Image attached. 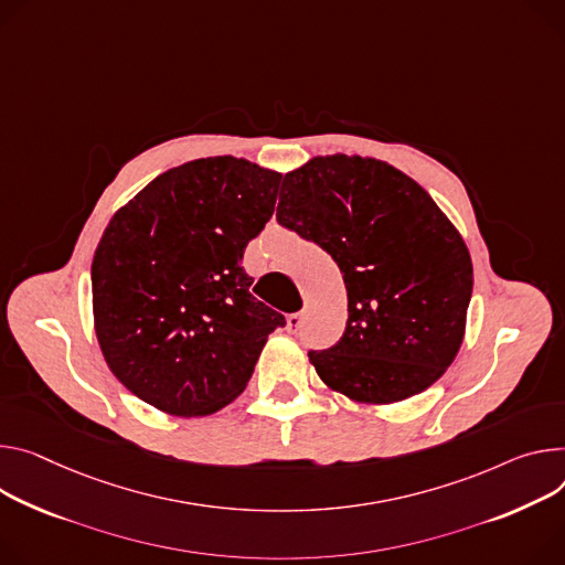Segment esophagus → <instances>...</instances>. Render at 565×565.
Instances as JSON below:
<instances>
[{"instance_id": "obj_1", "label": "esophagus", "mask_w": 565, "mask_h": 565, "mask_svg": "<svg viewBox=\"0 0 565 565\" xmlns=\"http://www.w3.org/2000/svg\"><path fill=\"white\" fill-rule=\"evenodd\" d=\"M303 324V313H290L286 316V331L288 333H297Z\"/></svg>"}]
</instances>
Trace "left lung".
Wrapping results in <instances>:
<instances>
[{
	"instance_id": "1",
	"label": "left lung",
	"mask_w": 565,
	"mask_h": 565,
	"mask_svg": "<svg viewBox=\"0 0 565 565\" xmlns=\"http://www.w3.org/2000/svg\"><path fill=\"white\" fill-rule=\"evenodd\" d=\"M277 221L316 241L347 286V329L309 361L355 403L392 405L428 390L465 342L469 247L428 191L396 167L318 156L286 173Z\"/></svg>"
}]
</instances>
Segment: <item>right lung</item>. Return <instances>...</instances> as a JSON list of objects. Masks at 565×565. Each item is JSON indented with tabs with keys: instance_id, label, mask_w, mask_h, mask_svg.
I'll use <instances>...</instances> for the list:
<instances>
[{
	"instance_id": "add662e5",
	"label": "right lung",
	"mask_w": 565,
	"mask_h": 565,
	"mask_svg": "<svg viewBox=\"0 0 565 565\" xmlns=\"http://www.w3.org/2000/svg\"><path fill=\"white\" fill-rule=\"evenodd\" d=\"M281 173L245 158L184 162L115 212L92 259L94 333L110 372L173 417H207L247 385L284 316L241 262Z\"/></svg>"
}]
</instances>
